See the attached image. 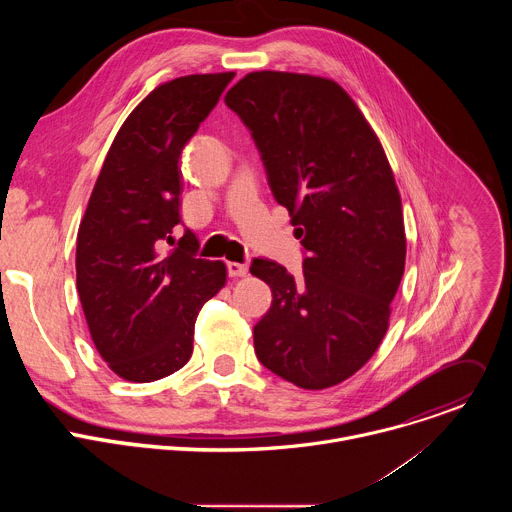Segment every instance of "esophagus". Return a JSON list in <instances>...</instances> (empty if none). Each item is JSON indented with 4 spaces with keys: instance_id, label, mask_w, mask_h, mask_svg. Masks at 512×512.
I'll return each instance as SVG.
<instances>
[{
    "instance_id": "obj_1",
    "label": "esophagus",
    "mask_w": 512,
    "mask_h": 512,
    "mask_svg": "<svg viewBox=\"0 0 512 512\" xmlns=\"http://www.w3.org/2000/svg\"><path fill=\"white\" fill-rule=\"evenodd\" d=\"M227 269H229L231 277H245L249 273V265L247 263H237V261H229Z\"/></svg>"
}]
</instances>
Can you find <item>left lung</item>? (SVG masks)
<instances>
[{"label": "left lung", "instance_id": "left-lung-1", "mask_svg": "<svg viewBox=\"0 0 512 512\" xmlns=\"http://www.w3.org/2000/svg\"><path fill=\"white\" fill-rule=\"evenodd\" d=\"M251 129L275 200L308 257L300 277L269 259L251 273L273 294L253 330L271 373L308 391L371 360L405 271L401 194L383 145L332 79L257 70L225 97Z\"/></svg>", "mask_w": 512, "mask_h": 512}]
</instances>
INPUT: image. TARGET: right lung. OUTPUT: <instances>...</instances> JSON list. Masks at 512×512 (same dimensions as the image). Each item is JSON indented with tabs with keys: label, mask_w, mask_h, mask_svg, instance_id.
Listing matches in <instances>:
<instances>
[{
	"label": "right lung",
	"mask_w": 512,
	"mask_h": 512,
	"mask_svg": "<svg viewBox=\"0 0 512 512\" xmlns=\"http://www.w3.org/2000/svg\"><path fill=\"white\" fill-rule=\"evenodd\" d=\"M233 77L158 85L123 121L91 192L77 235V289L97 352L125 381L180 371L200 308L227 283L223 261L194 257V233L170 253L162 245L180 223V154Z\"/></svg>",
	"instance_id": "1"
}]
</instances>
